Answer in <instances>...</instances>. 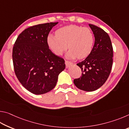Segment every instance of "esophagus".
Returning a JSON list of instances; mask_svg holds the SVG:
<instances>
[{"mask_svg":"<svg viewBox=\"0 0 129 129\" xmlns=\"http://www.w3.org/2000/svg\"><path fill=\"white\" fill-rule=\"evenodd\" d=\"M65 65H66V67L68 68L71 65H73V63L71 61H65Z\"/></svg>","mask_w":129,"mask_h":129,"instance_id":"esophagus-1","label":"esophagus"}]
</instances>
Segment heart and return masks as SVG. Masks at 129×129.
<instances>
[{"instance_id":"obj_1","label":"heart","mask_w":129,"mask_h":129,"mask_svg":"<svg viewBox=\"0 0 129 129\" xmlns=\"http://www.w3.org/2000/svg\"><path fill=\"white\" fill-rule=\"evenodd\" d=\"M55 34L56 35L49 34L46 42L49 49L56 55H61L68 48L67 58H84L92 51L94 36L88 28L72 24L59 28Z\"/></svg>"}]
</instances>
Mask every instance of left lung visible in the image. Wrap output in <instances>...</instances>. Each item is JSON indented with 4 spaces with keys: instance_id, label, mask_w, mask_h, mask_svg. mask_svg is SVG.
<instances>
[{
    "instance_id": "left-lung-1",
    "label": "left lung",
    "mask_w": 129,
    "mask_h": 129,
    "mask_svg": "<svg viewBox=\"0 0 129 129\" xmlns=\"http://www.w3.org/2000/svg\"><path fill=\"white\" fill-rule=\"evenodd\" d=\"M94 36L95 41L90 54L77 64L82 76L73 81L77 88L92 91L102 86L108 79L113 65V47L108 34L101 28L89 24Z\"/></svg>"
}]
</instances>
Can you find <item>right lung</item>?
Instances as JSON below:
<instances>
[{
    "label": "right lung",
    "instance_id": "obj_1",
    "mask_svg": "<svg viewBox=\"0 0 129 129\" xmlns=\"http://www.w3.org/2000/svg\"><path fill=\"white\" fill-rule=\"evenodd\" d=\"M56 23L32 26L17 37L12 50L15 75L24 88L35 94L52 90L58 75L65 68V61L48 47L46 40Z\"/></svg>",
    "mask_w": 129,
    "mask_h": 129
}]
</instances>
